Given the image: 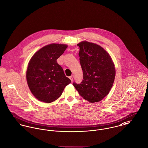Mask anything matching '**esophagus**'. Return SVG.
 Instances as JSON below:
<instances>
[{
	"label": "esophagus",
	"instance_id": "obj_1",
	"mask_svg": "<svg viewBox=\"0 0 148 148\" xmlns=\"http://www.w3.org/2000/svg\"><path fill=\"white\" fill-rule=\"evenodd\" d=\"M69 78L70 79L71 81H73V78H74V76L73 75H71L70 77H69Z\"/></svg>",
	"mask_w": 148,
	"mask_h": 148
}]
</instances>
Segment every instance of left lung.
I'll use <instances>...</instances> for the list:
<instances>
[{
	"label": "left lung",
	"instance_id": "8db88e82",
	"mask_svg": "<svg viewBox=\"0 0 148 148\" xmlns=\"http://www.w3.org/2000/svg\"><path fill=\"white\" fill-rule=\"evenodd\" d=\"M79 47L80 64L83 77L80 84L73 83L80 95L91 103L99 102L110 91L115 76L114 63L100 46L83 41Z\"/></svg>",
	"mask_w": 148,
	"mask_h": 148
}]
</instances>
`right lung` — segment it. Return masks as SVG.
Returning a JSON list of instances; mask_svg holds the SVG:
<instances>
[{"instance_id": "obj_1", "label": "right lung", "mask_w": 148, "mask_h": 148, "mask_svg": "<svg viewBox=\"0 0 148 148\" xmlns=\"http://www.w3.org/2000/svg\"><path fill=\"white\" fill-rule=\"evenodd\" d=\"M66 45L52 43L38 51L30 59L26 80L33 95L40 101L50 103L58 99L71 82L57 62L67 48Z\"/></svg>"}]
</instances>
